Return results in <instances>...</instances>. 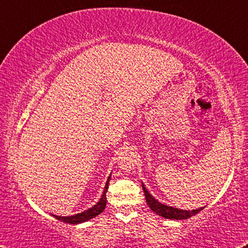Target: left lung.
I'll list each match as a JSON object with an SVG mask.
<instances>
[{
    "label": "left lung",
    "mask_w": 248,
    "mask_h": 248,
    "mask_svg": "<svg viewBox=\"0 0 248 248\" xmlns=\"http://www.w3.org/2000/svg\"><path fill=\"white\" fill-rule=\"evenodd\" d=\"M142 189H143V193H145V196H146V202H147L148 206L150 207V209L153 210L154 213H156L157 215L164 217V218L177 219V220L187 219V218H189V217L196 215V214L201 212V210L204 209V207H201V208H198V209L184 210V209L175 208V207L164 205V204H161L160 202H158L157 199H155L153 196L148 193L147 188L143 186V184H142Z\"/></svg>",
    "instance_id": "1"
}]
</instances>
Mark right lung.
Returning <instances> with one entry per match:
<instances>
[{
  "label": "right lung",
  "instance_id": "1",
  "mask_svg": "<svg viewBox=\"0 0 248 248\" xmlns=\"http://www.w3.org/2000/svg\"><path fill=\"white\" fill-rule=\"evenodd\" d=\"M110 178H111V175L108 177V179H107L105 189H103V194L101 196L100 201H99L94 206H92L91 208L84 210L82 213L76 214V215H72V216H57V215H52V216L58 220H61L63 221V223H68V224H73V225L84 223V221H87L89 219L94 218L95 216H98L99 214H101L106 208V204H107L106 195H107V191H108Z\"/></svg>",
  "mask_w": 248,
  "mask_h": 248
}]
</instances>
